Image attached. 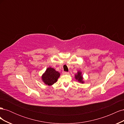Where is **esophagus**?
Here are the masks:
<instances>
[{
  "label": "esophagus",
  "mask_w": 124,
  "mask_h": 124,
  "mask_svg": "<svg viewBox=\"0 0 124 124\" xmlns=\"http://www.w3.org/2000/svg\"><path fill=\"white\" fill-rule=\"evenodd\" d=\"M62 73H63V74H69V72H63Z\"/></svg>",
  "instance_id": "obj_1"
}]
</instances>
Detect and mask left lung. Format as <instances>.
Returning <instances> with one entry per match:
<instances>
[{
	"label": "left lung",
	"mask_w": 124,
	"mask_h": 124,
	"mask_svg": "<svg viewBox=\"0 0 124 124\" xmlns=\"http://www.w3.org/2000/svg\"><path fill=\"white\" fill-rule=\"evenodd\" d=\"M74 78H76V80L78 81V82H79L80 83L83 84L84 83V81L83 80V77L82 76V73L81 71L78 70L77 73L74 75Z\"/></svg>",
	"instance_id": "obj_1"
}]
</instances>
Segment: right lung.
I'll return each instance as SVG.
<instances>
[{"instance_id": "add662e5", "label": "right lung", "mask_w": 124, "mask_h": 124, "mask_svg": "<svg viewBox=\"0 0 124 124\" xmlns=\"http://www.w3.org/2000/svg\"><path fill=\"white\" fill-rule=\"evenodd\" d=\"M61 76L58 71L51 67H48L41 76V80L43 83L48 86H52L57 82Z\"/></svg>"}]
</instances>
